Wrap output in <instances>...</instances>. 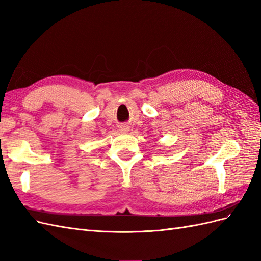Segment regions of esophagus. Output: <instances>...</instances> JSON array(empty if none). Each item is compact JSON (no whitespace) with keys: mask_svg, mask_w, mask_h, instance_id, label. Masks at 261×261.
<instances>
[{"mask_svg":"<svg viewBox=\"0 0 261 261\" xmlns=\"http://www.w3.org/2000/svg\"><path fill=\"white\" fill-rule=\"evenodd\" d=\"M121 130H122L123 133H126V132H127V130H128V128H127V127H126V126H124V127H122V128H121Z\"/></svg>","mask_w":261,"mask_h":261,"instance_id":"34e87169","label":"esophagus"}]
</instances>
